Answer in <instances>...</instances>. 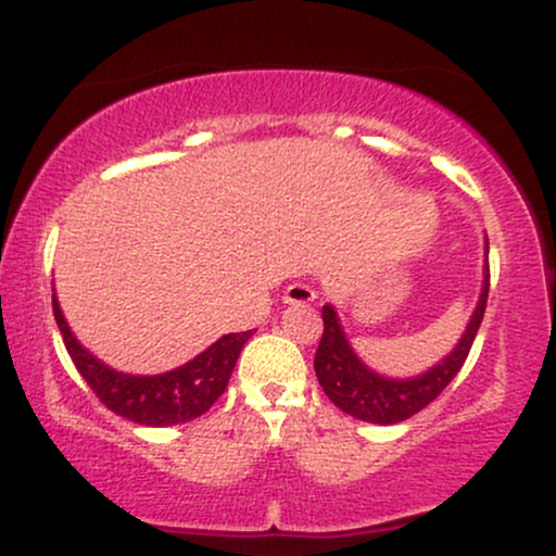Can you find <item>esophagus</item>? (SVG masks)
<instances>
[{
	"label": "esophagus",
	"instance_id": "obj_1",
	"mask_svg": "<svg viewBox=\"0 0 556 556\" xmlns=\"http://www.w3.org/2000/svg\"><path fill=\"white\" fill-rule=\"evenodd\" d=\"M316 300V290L308 285H300V282H292L290 287L285 290V303L287 305H308Z\"/></svg>",
	"mask_w": 556,
	"mask_h": 556
}]
</instances>
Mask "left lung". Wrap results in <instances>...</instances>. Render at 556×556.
Wrapping results in <instances>:
<instances>
[{
	"label": "left lung",
	"instance_id": "1",
	"mask_svg": "<svg viewBox=\"0 0 556 556\" xmlns=\"http://www.w3.org/2000/svg\"><path fill=\"white\" fill-rule=\"evenodd\" d=\"M486 298L489 264L483 266L481 298H478L476 311L473 316H470L468 327L463 331L460 342H457L455 350H452L446 358L439 361L437 366L420 376H410V379H389V376L371 371V368L355 355V350L350 348L340 318H337V311L331 308V305H324V334L314 358L318 384H321L327 397L334 402L342 413H348V416L358 420H366V424L392 426L416 416V413L424 410L429 402H433L444 392V387L450 384L457 376V371L463 368L470 348H473L478 327H481L483 321Z\"/></svg>",
	"mask_w": 556,
	"mask_h": 556
}]
</instances>
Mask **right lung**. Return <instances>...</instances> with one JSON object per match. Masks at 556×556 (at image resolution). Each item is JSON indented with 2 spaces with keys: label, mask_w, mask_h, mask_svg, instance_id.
Segmentation results:
<instances>
[{
  "label": "right lung",
  "mask_w": 556,
  "mask_h": 556,
  "mask_svg": "<svg viewBox=\"0 0 556 556\" xmlns=\"http://www.w3.org/2000/svg\"><path fill=\"white\" fill-rule=\"evenodd\" d=\"M52 308L70 358L86 379V384L93 389L96 397L117 416L140 426H156V429L188 424V420L203 416L227 389L242 344L253 334V331L225 334L193 361L180 368H172L167 374L132 376L114 371L75 340L65 316H62L60 303H56V295H52Z\"/></svg>",
  "instance_id": "1"
}]
</instances>
